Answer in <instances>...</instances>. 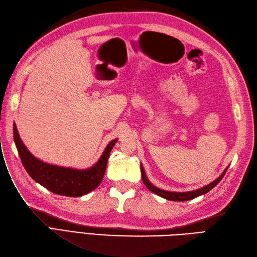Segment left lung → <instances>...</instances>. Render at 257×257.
<instances>
[{
  "instance_id": "left-lung-1",
  "label": "left lung",
  "mask_w": 257,
  "mask_h": 257,
  "mask_svg": "<svg viewBox=\"0 0 257 257\" xmlns=\"http://www.w3.org/2000/svg\"><path fill=\"white\" fill-rule=\"evenodd\" d=\"M226 171H227V169H226L224 172H223V174H222V175H221L218 179L214 180L213 183L209 184L208 186H205V187H203V188H201V189L195 190V191H190V192H183V193H180V192H169V191H164V190H161V189H159V188H156L155 186H153V185L150 183V181H148V179L146 178V175H145V172H144V170H143V167H141V172H142L143 183H144V185L147 187V189L151 190L152 192L156 193L157 195H159V196H161V197H163V198H167V200H169V201H175V202H184V201L192 200V198H195V197H197V196H200V195H202V194H205V193H207L208 191H210V190H211L213 187H216V186L219 184V181L223 178V176L225 175Z\"/></svg>"
}]
</instances>
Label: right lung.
<instances>
[{
	"mask_svg": "<svg viewBox=\"0 0 257 257\" xmlns=\"http://www.w3.org/2000/svg\"><path fill=\"white\" fill-rule=\"evenodd\" d=\"M14 140L16 146H17L21 162L24 169L29 173V175L37 181L38 184L50 190L51 192L71 197L87 194L100 185L110 153L114 144L116 143V140L110 142L100 157V159L98 160L94 167L80 171L56 167V165L48 164L36 159L24 146L15 123Z\"/></svg>",
	"mask_w": 257,
	"mask_h": 257,
	"instance_id": "right-lung-1",
	"label": "right lung"
}]
</instances>
